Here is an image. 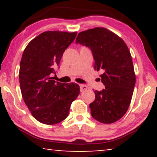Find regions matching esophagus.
Wrapping results in <instances>:
<instances>
[{
    "instance_id": "esophagus-1",
    "label": "esophagus",
    "mask_w": 157,
    "mask_h": 157,
    "mask_svg": "<svg viewBox=\"0 0 157 157\" xmlns=\"http://www.w3.org/2000/svg\"><path fill=\"white\" fill-rule=\"evenodd\" d=\"M87 87L86 85H84V84H80V91L81 92L84 91H86V90L87 89Z\"/></svg>"
}]
</instances>
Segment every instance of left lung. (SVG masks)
<instances>
[{"mask_svg":"<svg viewBox=\"0 0 157 157\" xmlns=\"http://www.w3.org/2000/svg\"><path fill=\"white\" fill-rule=\"evenodd\" d=\"M76 43L90 48L94 68L101 71L105 89L95 91L91 103V116L105 124L115 123L130 105L136 83L132 59L128 47L120 36L105 28H94L78 34Z\"/></svg>","mask_w":157,"mask_h":157,"instance_id":"left-lung-1","label":"left lung"}]
</instances>
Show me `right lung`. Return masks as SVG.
Masks as SVG:
<instances>
[{"label":"right lung","mask_w":157,"mask_h":157,"mask_svg":"<svg viewBox=\"0 0 157 157\" xmlns=\"http://www.w3.org/2000/svg\"><path fill=\"white\" fill-rule=\"evenodd\" d=\"M77 32L46 31L33 39L20 62L21 94L34 118L46 124L66 118L72 102L79 94V85L55 82L63 53L75 39Z\"/></svg>","instance_id":"1"}]
</instances>
